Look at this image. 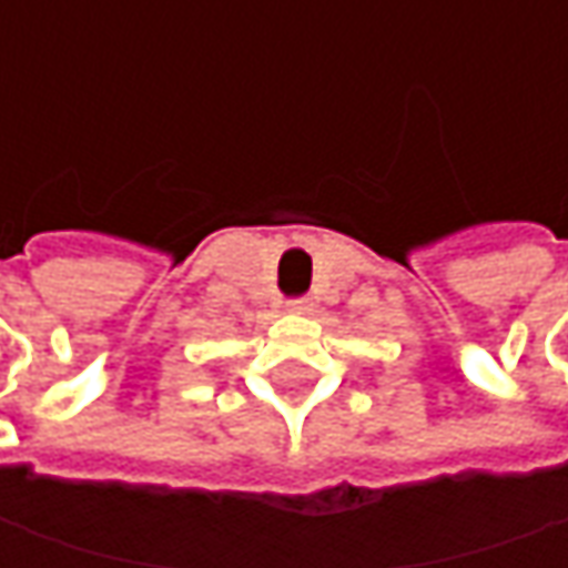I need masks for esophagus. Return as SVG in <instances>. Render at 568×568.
I'll list each match as a JSON object with an SVG mask.
<instances>
[{"mask_svg": "<svg viewBox=\"0 0 568 568\" xmlns=\"http://www.w3.org/2000/svg\"><path fill=\"white\" fill-rule=\"evenodd\" d=\"M287 310H291V313H296V316H306V313L313 310V300H310V296L291 300V303H287Z\"/></svg>", "mask_w": 568, "mask_h": 568, "instance_id": "1", "label": "esophagus"}]
</instances>
